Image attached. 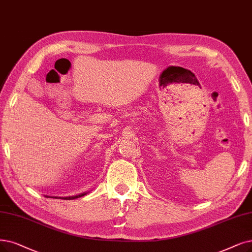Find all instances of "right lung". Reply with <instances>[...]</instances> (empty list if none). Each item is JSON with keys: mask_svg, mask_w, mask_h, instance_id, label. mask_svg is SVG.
Instances as JSON below:
<instances>
[{"mask_svg": "<svg viewBox=\"0 0 252 252\" xmlns=\"http://www.w3.org/2000/svg\"><path fill=\"white\" fill-rule=\"evenodd\" d=\"M84 195H86V193L84 192V193H80V194H78V195H74V196H68V197H58L57 196V198H62V199H75V198H78V197H82V196H84ZM46 197H53V196H47L46 195Z\"/></svg>", "mask_w": 252, "mask_h": 252, "instance_id": "right-lung-1", "label": "right lung"}]
</instances>
